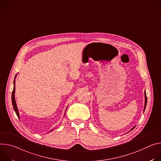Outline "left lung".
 <instances>
[{
    "instance_id": "8db88e82",
    "label": "left lung",
    "mask_w": 161,
    "mask_h": 161,
    "mask_svg": "<svg viewBox=\"0 0 161 161\" xmlns=\"http://www.w3.org/2000/svg\"><path fill=\"white\" fill-rule=\"evenodd\" d=\"M145 108H144V111L145 110L146 108V106H147V95H146V92H145ZM135 128V127H134L130 131H131L132 130H133Z\"/></svg>"
}]
</instances>
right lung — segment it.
<instances>
[{"instance_id":"1","label":"right lung","mask_w":161,"mask_h":161,"mask_svg":"<svg viewBox=\"0 0 161 161\" xmlns=\"http://www.w3.org/2000/svg\"><path fill=\"white\" fill-rule=\"evenodd\" d=\"M16 75L15 76L14 79L16 78ZM15 80H14V87H13V92H12V95H11V100H12V104H13V109L18 116V118H20L19 116V111H18V108H17V106H16V101H15V98H14V92H15ZM67 109V108H66ZM53 130V129L50 130V132H52Z\"/></svg>"}]
</instances>
